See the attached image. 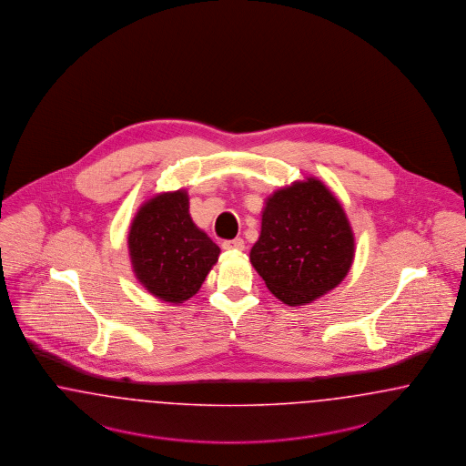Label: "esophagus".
Masks as SVG:
<instances>
[{
  "mask_svg": "<svg viewBox=\"0 0 466 466\" xmlns=\"http://www.w3.org/2000/svg\"><path fill=\"white\" fill-rule=\"evenodd\" d=\"M224 250H243L245 248V242L242 238H233V240H226L223 242Z\"/></svg>",
  "mask_w": 466,
  "mask_h": 466,
  "instance_id": "obj_1",
  "label": "esophagus"
}]
</instances>
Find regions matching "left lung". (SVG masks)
<instances>
[{"label": "left lung", "mask_w": 466, "mask_h": 466, "mask_svg": "<svg viewBox=\"0 0 466 466\" xmlns=\"http://www.w3.org/2000/svg\"><path fill=\"white\" fill-rule=\"evenodd\" d=\"M355 237L341 203L324 182L308 177L275 191L263 208L250 263L280 301L301 306L343 282Z\"/></svg>", "instance_id": "left-lung-1"}]
</instances>
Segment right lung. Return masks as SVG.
<instances>
[{"mask_svg": "<svg viewBox=\"0 0 466 466\" xmlns=\"http://www.w3.org/2000/svg\"><path fill=\"white\" fill-rule=\"evenodd\" d=\"M221 248L189 216L184 189L141 205L128 231V254L142 287L165 303L181 304L202 287Z\"/></svg>", "mask_w": 466, "mask_h": 466, "instance_id": "add662e5", "label": "right lung"}]
</instances>
